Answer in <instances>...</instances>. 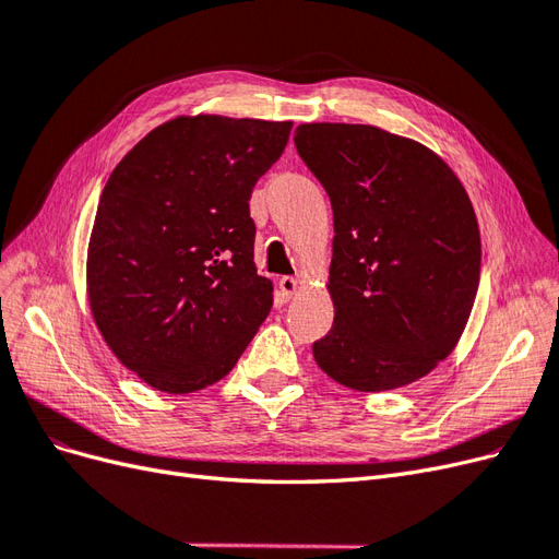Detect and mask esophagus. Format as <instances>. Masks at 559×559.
I'll use <instances>...</instances> for the list:
<instances>
[{
  "label": "esophagus",
  "instance_id": "34e87169",
  "mask_svg": "<svg viewBox=\"0 0 559 559\" xmlns=\"http://www.w3.org/2000/svg\"><path fill=\"white\" fill-rule=\"evenodd\" d=\"M280 292L284 298H292L298 292V280L296 277H282L280 280Z\"/></svg>",
  "mask_w": 559,
  "mask_h": 559
}]
</instances>
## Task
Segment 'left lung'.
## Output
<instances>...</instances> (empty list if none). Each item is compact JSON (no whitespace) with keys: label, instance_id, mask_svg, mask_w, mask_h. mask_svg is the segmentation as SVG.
Segmentation results:
<instances>
[{"label":"left lung","instance_id":"1","mask_svg":"<svg viewBox=\"0 0 559 559\" xmlns=\"http://www.w3.org/2000/svg\"><path fill=\"white\" fill-rule=\"evenodd\" d=\"M298 156L333 207L331 331L317 366L357 392L425 378L460 343L480 282L462 181L425 144L376 126L302 123Z\"/></svg>","mask_w":559,"mask_h":559}]
</instances>
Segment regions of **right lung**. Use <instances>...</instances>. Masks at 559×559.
I'll use <instances>...</instances> for the list:
<instances>
[{"mask_svg":"<svg viewBox=\"0 0 559 559\" xmlns=\"http://www.w3.org/2000/svg\"><path fill=\"white\" fill-rule=\"evenodd\" d=\"M292 126L179 116L109 177L88 242L91 312L116 359L158 392L226 378L273 308L249 198Z\"/></svg>","mask_w":559,"mask_h":559,"instance_id":"1","label":"right lung"}]
</instances>
